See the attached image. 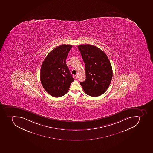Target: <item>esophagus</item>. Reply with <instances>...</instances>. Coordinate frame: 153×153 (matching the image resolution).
<instances>
[{
    "label": "esophagus",
    "mask_w": 153,
    "mask_h": 153,
    "mask_svg": "<svg viewBox=\"0 0 153 153\" xmlns=\"http://www.w3.org/2000/svg\"><path fill=\"white\" fill-rule=\"evenodd\" d=\"M75 78L76 79H78V75L76 74L75 75Z\"/></svg>",
    "instance_id": "1"
}]
</instances>
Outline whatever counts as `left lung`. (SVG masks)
Segmentation results:
<instances>
[{"mask_svg":"<svg viewBox=\"0 0 153 153\" xmlns=\"http://www.w3.org/2000/svg\"><path fill=\"white\" fill-rule=\"evenodd\" d=\"M85 65L86 79L80 85L86 94L98 97L106 91L110 85L113 72L110 61L105 53L94 45H78Z\"/></svg>","mask_w":153,"mask_h":153,"instance_id":"1","label":"left lung"}]
</instances>
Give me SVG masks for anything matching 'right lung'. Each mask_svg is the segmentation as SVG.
<instances>
[{"label": "right lung", "mask_w": 153, "mask_h": 153, "mask_svg": "<svg viewBox=\"0 0 153 153\" xmlns=\"http://www.w3.org/2000/svg\"><path fill=\"white\" fill-rule=\"evenodd\" d=\"M72 45L65 44L55 48L48 54L42 65V85L52 97H59L65 95L74 80L66 63Z\"/></svg>", "instance_id": "right-lung-1"}]
</instances>
